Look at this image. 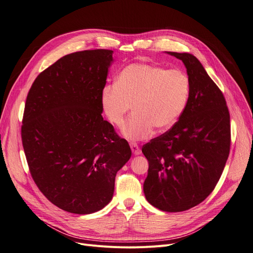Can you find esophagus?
Wrapping results in <instances>:
<instances>
[{"instance_id":"obj_1","label":"esophagus","mask_w":253,"mask_h":253,"mask_svg":"<svg viewBox=\"0 0 253 253\" xmlns=\"http://www.w3.org/2000/svg\"><path fill=\"white\" fill-rule=\"evenodd\" d=\"M130 148H131L132 153H133L134 155H140L141 151H140L138 144L136 142H130Z\"/></svg>"}]
</instances>
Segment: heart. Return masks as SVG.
<instances>
[{"mask_svg": "<svg viewBox=\"0 0 253 253\" xmlns=\"http://www.w3.org/2000/svg\"><path fill=\"white\" fill-rule=\"evenodd\" d=\"M191 96V80L180 70L133 63L121 72L115 87H104L103 112L109 121L121 127L129 111H133L123 127L125 137L133 140L152 135L155 127L166 131L185 111Z\"/></svg>", "mask_w": 253, "mask_h": 253, "instance_id": "obj_1", "label": "heart"}]
</instances>
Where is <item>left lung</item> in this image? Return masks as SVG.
<instances>
[{
  "label": "left lung",
  "instance_id": "left-lung-1",
  "mask_svg": "<svg viewBox=\"0 0 253 253\" xmlns=\"http://www.w3.org/2000/svg\"><path fill=\"white\" fill-rule=\"evenodd\" d=\"M168 54L187 68L191 96L178 121L142 147L149 161L143 192L156 208L179 212L214 190L230 154L231 125L227 101L201 62L190 53Z\"/></svg>",
  "mask_w": 253,
  "mask_h": 253
}]
</instances>
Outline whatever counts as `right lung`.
I'll list each match as a JSON object with an SVG mask.
<instances>
[{"label":"right lung","instance_id":"right-lung-1","mask_svg":"<svg viewBox=\"0 0 253 253\" xmlns=\"http://www.w3.org/2000/svg\"><path fill=\"white\" fill-rule=\"evenodd\" d=\"M113 51L84 50L40 74L26 97L21 139L39 190L60 209L90 214L112 200L117 172L131 157L103 120L101 94Z\"/></svg>","mask_w":253,"mask_h":253}]
</instances>
